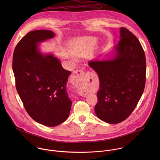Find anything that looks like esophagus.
Instances as JSON below:
<instances>
[{"label": "esophagus", "mask_w": 160, "mask_h": 160, "mask_svg": "<svg viewBox=\"0 0 160 160\" xmlns=\"http://www.w3.org/2000/svg\"><path fill=\"white\" fill-rule=\"evenodd\" d=\"M84 74L85 73L82 70H75L73 72L70 78V83L74 87H77L78 86L81 78L84 75ZM78 93L82 97H85L86 96V92L82 90H78Z\"/></svg>", "instance_id": "34e87169"}]
</instances>
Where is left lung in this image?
<instances>
[{
	"instance_id": "obj_1",
	"label": "left lung",
	"mask_w": 160,
	"mask_h": 160,
	"mask_svg": "<svg viewBox=\"0 0 160 160\" xmlns=\"http://www.w3.org/2000/svg\"><path fill=\"white\" fill-rule=\"evenodd\" d=\"M120 33V40L114 46L111 58L88 62L98 73L100 83L95 112L100 120L112 124L130 116L146 83V57L140 42L125 28L121 27Z\"/></svg>"
}]
</instances>
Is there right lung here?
<instances>
[{
    "label": "right lung",
    "mask_w": 160,
    "mask_h": 160,
    "mask_svg": "<svg viewBox=\"0 0 160 160\" xmlns=\"http://www.w3.org/2000/svg\"><path fill=\"white\" fill-rule=\"evenodd\" d=\"M54 37L50 30L30 32L18 42L12 57L16 90L26 111L35 122L48 127L64 122L72 104L66 87L71 72L53 54L39 50V43Z\"/></svg>",
    "instance_id": "1"
}]
</instances>
